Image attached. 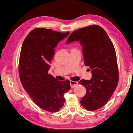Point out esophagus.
<instances>
[{
  "label": "esophagus",
  "mask_w": 133,
  "mask_h": 133,
  "mask_svg": "<svg viewBox=\"0 0 133 133\" xmlns=\"http://www.w3.org/2000/svg\"><path fill=\"white\" fill-rule=\"evenodd\" d=\"M70 86H71V88H74V87H75L78 84V82H75L72 81H70Z\"/></svg>",
  "instance_id": "esophagus-1"
}]
</instances>
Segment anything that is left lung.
I'll use <instances>...</instances> for the list:
<instances>
[{
    "label": "left lung",
    "mask_w": 133,
    "mask_h": 133,
    "mask_svg": "<svg viewBox=\"0 0 133 133\" xmlns=\"http://www.w3.org/2000/svg\"><path fill=\"white\" fill-rule=\"evenodd\" d=\"M79 42L82 46L84 64L91 70L90 81L79 83L86 89L81 104L89 111L103 107L111 98L119 79L117 56L112 42L103 29L91 25L72 32L66 42Z\"/></svg>",
    "instance_id": "left-lung-1"
}]
</instances>
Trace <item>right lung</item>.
<instances>
[{
    "mask_svg": "<svg viewBox=\"0 0 133 133\" xmlns=\"http://www.w3.org/2000/svg\"><path fill=\"white\" fill-rule=\"evenodd\" d=\"M69 33L37 28L22 44L19 66L22 86L34 102L48 111H58L64 105V94L71 89L69 80L58 81L48 74L54 49Z\"/></svg>",
    "mask_w": 133,
    "mask_h": 133,
    "instance_id": "obj_1",
    "label": "right lung"
}]
</instances>
